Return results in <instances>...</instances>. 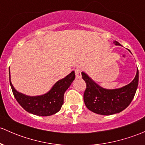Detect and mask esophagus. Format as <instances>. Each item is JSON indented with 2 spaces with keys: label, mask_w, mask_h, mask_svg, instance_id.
<instances>
[{
  "label": "esophagus",
  "mask_w": 145,
  "mask_h": 145,
  "mask_svg": "<svg viewBox=\"0 0 145 145\" xmlns=\"http://www.w3.org/2000/svg\"><path fill=\"white\" fill-rule=\"evenodd\" d=\"M74 72H75V76H76V77H77V78H81V77H82V71H81V70L79 69V68H77V69H75Z\"/></svg>",
  "instance_id": "1"
}]
</instances>
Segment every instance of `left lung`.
<instances>
[{
	"instance_id": "1",
	"label": "left lung",
	"mask_w": 145,
	"mask_h": 145,
	"mask_svg": "<svg viewBox=\"0 0 145 145\" xmlns=\"http://www.w3.org/2000/svg\"><path fill=\"white\" fill-rule=\"evenodd\" d=\"M114 43L121 46L117 41ZM82 75L86 84L84 93L85 105L91 112L101 115H112L125 110L135 96L139 80V72L137 70L135 78L131 83L118 89H109L98 84L86 72H82Z\"/></svg>"
}]
</instances>
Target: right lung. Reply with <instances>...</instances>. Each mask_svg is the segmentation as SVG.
Wrapping results in <instances>:
<instances>
[{"label": "right lung", "instance_id": "right-lung-1", "mask_svg": "<svg viewBox=\"0 0 145 145\" xmlns=\"http://www.w3.org/2000/svg\"><path fill=\"white\" fill-rule=\"evenodd\" d=\"M9 77L13 94L19 105L31 114L46 117L56 114L61 110L63 104L64 93L75 79V74L74 71H72L64 78L56 82L47 93L33 96L24 94L16 90L11 82L10 71Z\"/></svg>", "mask_w": 145, "mask_h": 145}]
</instances>
